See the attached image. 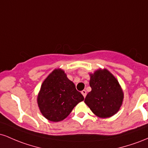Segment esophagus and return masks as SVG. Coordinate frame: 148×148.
Returning <instances> with one entry per match:
<instances>
[{"instance_id": "1", "label": "esophagus", "mask_w": 148, "mask_h": 148, "mask_svg": "<svg viewBox=\"0 0 148 148\" xmlns=\"http://www.w3.org/2000/svg\"><path fill=\"white\" fill-rule=\"evenodd\" d=\"M81 93H82L83 96H84V97H86V91L85 90H84L81 91Z\"/></svg>"}]
</instances>
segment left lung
I'll return each mask as SVG.
<instances>
[{
    "label": "left lung",
    "instance_id": "1",
    "mask_svg": "<svg viewBox=\"0 0 148 148\" xmlns=\"http://www.w3.org/2000/svg\"><path fill=\"white\" fill-rule=\"evenodd\" d=\"M90 86L84 102L92 113L101 118L113 116L123 103L124 94L118 80L106 69H99L90 74Z\"/></svg>",
    "mask_w": 148,
    "mask_h": 148
}]
</instances>
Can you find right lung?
<instances>
[{
    "instance_id": "1",
    "label": "right lung",
    "mask_w": 148,
    "mask_h": 148,
    "mask_svg": "<svg viewBox=\"0 0 148 148\" xmlns=\"http://www.w3.org/2000/svg\"><path fill=\"white\" fill-rule=\"evenodd\" d=\"M84 97L61 69H56L42 83L37 96L40 112L47 120L59 122L67 118Z\"/></svg>"
}]
</instances>
